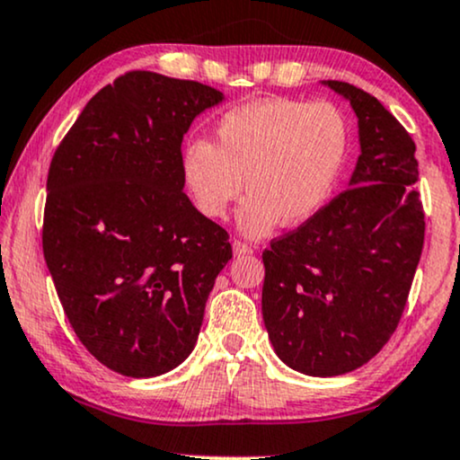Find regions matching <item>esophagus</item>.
I'll use <instances>...</instances> for the list:
<instances>
[{"mask_svg": "<svg viewBox=\"0 0 460 460\" xmlns=\"http://www.w3.org/2000/svg\"><path fill=\"white\" fill-rule=\"evenodd\" d=\"M232 252H234V256H247V253H253V247L247 245V243L243 241H232Z\"/></svg>", "mask_w": 460, "mask_h": 460, "instance_id": "obj_1", "label": "esophagus"}]
</instances>
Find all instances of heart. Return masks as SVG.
Wrapping results in <instances>:
<instances>
[{
	"label": "heart",
	"instance_id": "heart-1",
	"mask_svg": "<svg viewBox=\"0 0 460 460\" xmlns=\"http://www.w3.org/2000/svg\"><path fill=\"white\" fill-rule=\"evenodd\" d=\"M217 143L196 138L181 153V177L202 215L236 213L245 236L277 224L300 226L326 207L349 153V123L331 102L266 98L230 109L217 121ZM246 185H242V177Z\"/></svg>",
	"mask_w": 460,
	"mask_h": 460
}]
</instances>
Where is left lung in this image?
<instances>
[{"instance_id": "obj_1", "label": "left lung", "mask_w": 460, "mask_h": 460, "mask_svg": "<svg viewBox=\"0 0 460 460\" xmlns=\"http://www.w3.org/2000/svg\"><path fill=\"white\" fill-rule=\"evenodd\" d=\"M358 119L360 155L345 190L264 249L262 317L294 371L332 377L367 365L403 315L424 245L416 145L371 93L322 81Z\"/></svg>"}]
</instances>
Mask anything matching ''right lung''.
Instances as JSON below:
<instances>
[{"mask_svg": "<svg viewBox=\"0 0 460 460\" xmlns=\"http://www.w3.org/2000/svg\"><path fill=\"white\" fill-rule=\"evenodd\" d=\"M226 95L128 72L87 102L50 162L42 249L81 343L112 371L155 377L191 354L228 232L183 194L181 143Z\"/></svg>", "mask_w": 460, "mask_h": 460, "instance_id": "right-lung-1", "label": "right lung"}]
</instances>
